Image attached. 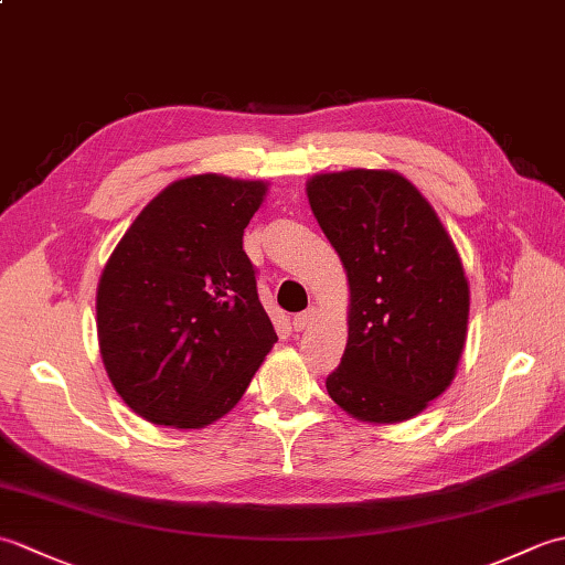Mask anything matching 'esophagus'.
I'll return each mask as SVG.
<instances>
[{
	"label": "esophagus",
	"mask_w": 565,
	"mask_h": 565,
	"mask_svg": "<svg viewBox=\"0 0 565 565\" xmlns=\"http://www.w3.org/2000/svg\"><path fill=\"white\" fill-rule=\"evenodd\" d=\"M316 313H318L316 308H308V310H303V313L294 316V330H296V332H303V330L310 326V322H313Z\"/></svg>",
	"instance_id": "obj_1"
}]
</instances>
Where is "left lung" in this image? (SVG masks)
I'll return each mask as SVG.
<instances>
[{
  "instance_id": "1",
  "label": "left lung",
  "mask_w": 565,
  "mask_h": 565,
  "mask_svg": "<svg viewBox=\"0 0 565 565\" xmlns=\"http://www.w3.org/2000/svg\"><path fill=\"white\" fill-rule=\"evenodd\" d=\"M350 281V338L326 381L362 423H403L449 388L466 344L468 281L435 209L398 172L347 170L306 184Z\"/></svg>"
}]
</instances>
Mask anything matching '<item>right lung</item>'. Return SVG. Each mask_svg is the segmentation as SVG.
<instances>
[{
  "mask_svg": "<svg viewBox=\"0 0 565 565\" xmlns=\"http://www.w3.org/2000/svg\"><path fill=\"white\" fill-rule=\"evenodd\" d=\"M267 184L194 174L162 189L111 252L97 289L116 393L152 425L231 413L276 342L243 233Z\"/></svg>",
  "mask_w": 565,
  "mask_h": 565,
  "instance_id": "right-lung-1",
  "label": "right lung"
}]
</instances>
